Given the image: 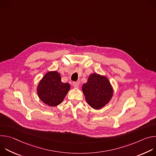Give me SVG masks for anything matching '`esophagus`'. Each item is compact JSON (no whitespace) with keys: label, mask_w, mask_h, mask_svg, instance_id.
<instances>
[{"label":"esophagus","mask_w":156,"mask_h":156,"mask_svg":"<svg viewBox=\"0 0 156 156\" xmlns=\"http://www.w3.org/2000/svg\"><path fill=\"white\" fill-rule=\"evenodd\" d=\"M73 86H74L75 87L78 88V87H79V86H80V84H79L78 82H73Z\"/></svg>","instance_id":"obj_1"}]
</instances>
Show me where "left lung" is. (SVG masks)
Segmentation results:
<instances>
[{"instance_id":"left-lung-1","label":"left lung","mask_w":156,"mask_h":156,"mask_svg":"<svg viewBox=\"0 0 156 156\" xmlns=\"http://www.w3.org/2000/svg\"><path fill=\"white\" fill-rule=\"evenodd\" d=\"M87 103L94 109L99 110L107 105L114 94L113 87L108 78L96 73H91L82 86Z\"/></svg>"}]
</instances>
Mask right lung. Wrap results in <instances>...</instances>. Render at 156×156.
Instances as JSON below:
<instances>
[{
  "mask_svg": "<svg viewBox=\"0 0 156 156\" xmlns=\"http://www.w3.org/2000/svg\"><path fill=\"white\" fill-rule=\"evenodd\" d=\"M70 89L69 83H62L61 76L57 71H49L45 74L37 86L39 98L51 107L61 104Z\"/></svg>",
  "mask_w": 156,
  "mask_h": 156,
  "instance_id": "obj_1",
  "label": "right lung"
}]
</instances>
